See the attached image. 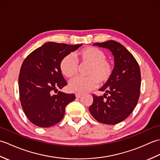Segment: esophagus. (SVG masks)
Returning <instances> with one entry per match:
<instances>
[{
    "instance_id": "obj_1",
    "label": "esophagus",
    "mask_w": 160,
    "mask_h": 160,
    "mask_svg": "<svg viewBox=\"0 0 160 160\" xmlns=\"http://www.w3.org/2000/svg\"><path fill=\"white\" fill-rule=\"evenodd\" d=\"M81 96H82V93H76V97L77 98H80Z\"/></svg>"
}]
</instances>
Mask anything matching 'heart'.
Returning a JSON list of instances; mask_svg holds the SVG:
<instances>
[{
    "instance_id": "obj_1",
    "label": "heart",
    "mask_w": 160,
    "mask_h": 160,
    "mask_svg": "<svg viewBox=\"0 0 160 160\" xmlns=\"http://www.w3.org/2000/svg\"><path fill=\"white\" fill-rule=\"evenodd\" d=\"M77 59L81 64H89L87 71L88 77H76L69 84V90L72 92L81 93L92 90L98 86L107 83L113 74V67L107 60L105 53L96 47H87L76 53ZM60 69L63 76L72 78L78 70L77 61L72 55L64 56L60 63Z\"/></svg>"
}]
</instances>
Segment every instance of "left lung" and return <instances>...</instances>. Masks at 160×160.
Segmentation results:
<instances>
[{"label": "left lung", "instance_id": "obj_1", "mask_svg": "<svg viewBox=\"0 0 160 160\" xmlns=\"http://www.w3.org/2000/svg\"><path fill=\"white\" fill-rule=\"evenodd\" d=\"M94 45L112 53L114 69L110 80L100 89L105 93L104 96L93 95V102L89 112L101 123L116 124L128 118L136 107L140 93V67L133 56L120 43L108 40L94 43Z\"/></svg>", "mask_w": 160, "mask_h": 160}]
</instances>
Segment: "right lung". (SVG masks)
Here are the masks:
<instances>
[{"instance_id":"obj_1","label":"right lung","mask_w":160,"mask_h":160,"mask_svg":"<svg viewBox=\"0 0 160 160\" xmlns=\"http://www.w3.org/2000/svg\"><path fill=\"white\" fill-rule=\"evenodd\" d=\"M82 45L47 42L24 60L18 78L20 100L24 113L33 124L47 128L58 123L67 105L76 99L74 94L58 91L67 84L60 63Z\"/></svg>"}]
</instances>
